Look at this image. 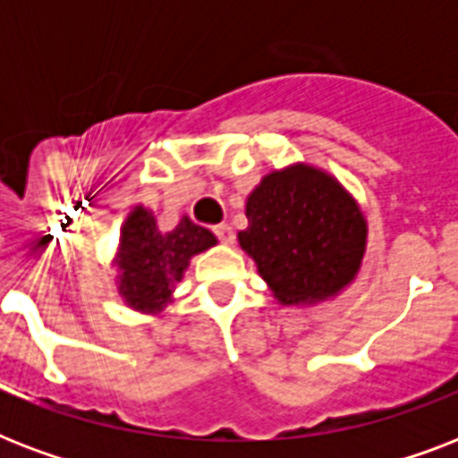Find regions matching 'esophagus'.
Segmentation results:
<instances>
[{"label":"esophagus","mask_w":458,"mask_h":458,"mask_svg":"<svg viewBox=\"0 0 458 458\" xmlns=\"http://www.w3.org/2000/svg\"><path fill=\"white\" fill-rule=\"evenodd\" d=\"M214 235L218 237L223 244H233V240H235V233H233V228H230L228 223H218V225H214Z\"/></svg>","instance_id":"34e87169"}]
</instances>
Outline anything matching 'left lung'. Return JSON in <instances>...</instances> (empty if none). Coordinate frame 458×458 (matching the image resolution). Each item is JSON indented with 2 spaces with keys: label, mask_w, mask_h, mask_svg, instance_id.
I'll list each match as a JSON object with an SVG mask.
<instances>
[{
  "label": "left lung",
  "mask_w": 458,
  "mask_h": 458,
  "mask_svg": "<svg viewBox=\"0 0 458 458\" xmlns=\"http://www.w3.org/2000/svg\"><path fill=\"white\" fill-rule=\"evenodd\" d=\"M237 240L283 304L320 301L349 285L366 251V221L342 185L311 165L268 173L247 199Z\"/></svg>",
  "instance_id": "obj_1"
}]
</instances>
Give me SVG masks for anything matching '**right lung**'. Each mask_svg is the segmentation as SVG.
<instances>
[{
  "label": "right lung",
  "instance_id": "add662e5",
  "mask_svg": "<svg viewBox=\"0 0 458 458\" xmlns=\"http://www.w3.org/2000/svg\"><path fill=\"white\" fill-rule=\"evenodd\" d=\"M216 237L201 225H194L187 216L171 233L157 228L152 211L135 207L121 233L118 293L132 309L161 311L171 300L173 285L182 278L190 259L214 247Z\"/></svg>",
  "mask_w": 458,
  "mask_h": 458
}]
</instances>
